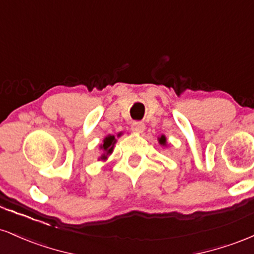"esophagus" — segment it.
Returning <instances> with one entry per match:
<instances>
[{
	"label": "esophagus",
	"instance_id": "34e87169",
	"mask_svg": "<svg viewBox=\"0 0 254 254\" xmlns=\"http://www.w3.org/2000/svg\"><path fill=\"white\" fill-rule=\"evenodd\" d=\"M144 129H145V127H144V124L142 123V122H133V123H132V131H133V132L141 133V132H143Z\"/></svg>",
	"mask_w": 254,
	"mask_h": 254
}]
</instances>
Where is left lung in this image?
I'll return each mask as SVG.
<instances>
[{
    "label": "left lung",
    "instance_id": "1",
    "mask_svg": "<svg viewBox=\"0 0 254 254\" xmlns=\"http://www.w3.org/2000/svg\"><path fill=\"white\" fill-rule=\"evenodd\" d=\"M157 141H159V144L161 145V147H167V138H166L165 135L157 137Z\"/></svg>",
    "mask_w": 254,
    "mask_h": 254
}]
</instances>
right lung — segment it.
<instances>
[{
	"label": "right lung",
	"instance_id": "right-lung-1",
	"mask_svg": "<svg viewBox=\"0 0 254 254\" xmlns=\"http://www.w3.org/2000/svg\"><path fill=\"white\" fill-rule=\"evenodd\" d=\"M117 137H121V133H118ZM116 142H117V139H116V137L113 135H107L106 137H105L103 143L99 145L100 150H103V154H101V156L99 157L98 160H101V161L107 160V157L112 154L113 149H115Z\"/></svg>",
	"mask_w": 254,
	"mask_h": 254
}]
</instances>
